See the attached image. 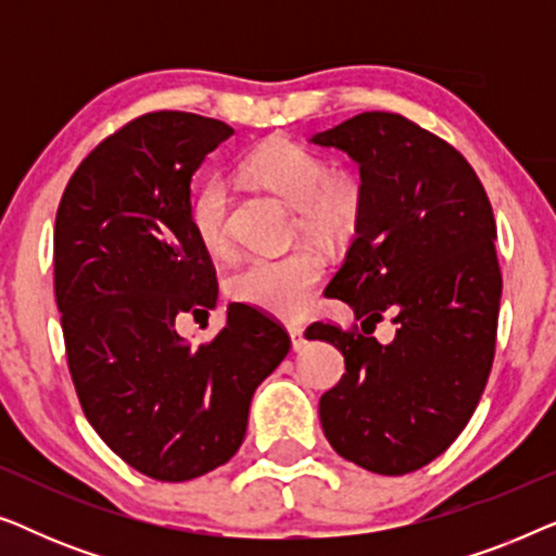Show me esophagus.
Wrapping results in <instances>:
<instances>
[{
	"mask_svg": "<svg viewBox=\"0 0 556 556\" xmlns=\"http://www.w3.org/2000/svg\"><path fill=\"white\" fill-rule=\"evenodd\" d=\"M288 337H291L293 352H299V349H303V344H306V339H303V329H301V326H295V324L288 326Z\"/></svg>",
	"mask_w": 556,
	"mask_h": 556,
	"instance_id": "esophagus-1",
	"label": "esophagus"
}]
</instances>
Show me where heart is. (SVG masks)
<instances>
[{"instance_id": "obj_1", "label": "heart", "mask_w": 556, "mask_h": 556, "mask_svg": "<svg viewBox=\"0 0 556 556\" xmlns=\"http://www.w3.org/2000/svg\"><path fill=\"white\" fill-rule=\"evenodd\" d=\"M242 174L293 204L295 227L308 238L333 245L352 238L359 227L367 202L362 179L349 169H329L326 159L303 143L265 141L242 162ZM227 217L230 200L219 179H207L189 197V227L207 253L219 255L230 248ZM321 276V255L311 248H295L276 257H248L227 273L225 288L232 301L245 306L278 318H299Z\"/></svg>"}]
</instances>
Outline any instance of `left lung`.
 I'll return each mask as SVG.
<instances>
[{
	"label": "left lung",
	"instance_id": "obj_1",
	"mask_svg": "<svg viewBox=\"0 0 556 556\" xmlns=\"http://www.w3.org/2000/svg\"><path fill=\"white\" fill-rule=\"evenodd\" d=\"M311 141L346 151L367 192L326 288L364 318V333L331 321L306 329L346 367L318 402L324 435L371 473H413L460 435L491 375L501 268L489 194L458 149L400 113H359ZM384 313L399 333L382 348L368 333Z\"/></svg>",
	"mask_w": 556,
	"mask_h": 556
}]
</instances>
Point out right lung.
Instances as JSON below:
<instances>
[{"mask_svg": "<svg viewBox=\"0 0 556 556\" xmlns=\"http://www.w3.org/2000/svg\"><path fill=\"white\" fill-rule=\"evenodd\" d=\"M230 136L197 113H143L83 159L55 217V303L80 407L121 460L156 481L230 460L253 392L291 349L283 326L245 303H230L225 329L197 346L174 326L217 303L187 207L192 174Z\"/></svg>", "mask_w": 556, "mask_h": 556, "instance_id": "obj_1", "label": "right lung"}]
</instances>
